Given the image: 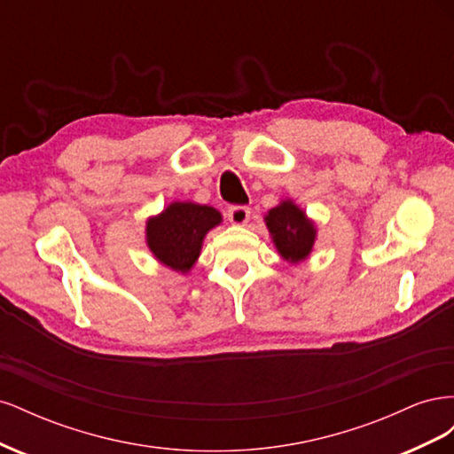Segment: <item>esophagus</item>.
I'll list each match as a JSON object with an SVG mask.
<instances>
[{
	"label": "esophagus",
	"mask_w": 454,
	"mask_h": 454,
	"mask_svg": "<svg viewBox=\"0 0 454 454\" xmlns=\"http://www.w3.org/2000/svg\"><path fill=\"white\" fill-rule=\"evenodd\" d=\"M250 208L248 206H232V208H229V222L232 225H246L250 222Z\"/></svg>",
	"instance_id": "esophagus-1"
}]
</instances>
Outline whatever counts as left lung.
Wrapping results in <instances>:
<instances>
[{
  "label": "left lung",
  "mask_w": 454,
  "mask_h": 454,
  "mask_svg": "<svg viewBox=\"0 0 454 454\" xmlns=\"http://www.w3.org/2000/svg\"><path fill=\"white\" fill-rule=\"evenodd\" d=\"M274 248L287 263L305 261L316 242V225L312 219L292 200L286 199L265 215Z\"/></svg>",
  "instance_id": "obj_1"
}]
</instances>
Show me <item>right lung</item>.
<instances>
[{
  "instance_id": "obj_1",
  "label": "right lung",
  "mask_w": 454,
  "mask_h": 454,
  "mask_svg": "<svg viewBox=\"0 0 454 454\" xmlns=\"http://www.w3.org/2000/svg\"><path fill=\"white\" fill-rule=\"evenodd\" d=\"M222 222L212 206L176 200L147 219L145 244L160 265L187 274L197 263L204 237Z\"/></svg>"
}]
</instances>
